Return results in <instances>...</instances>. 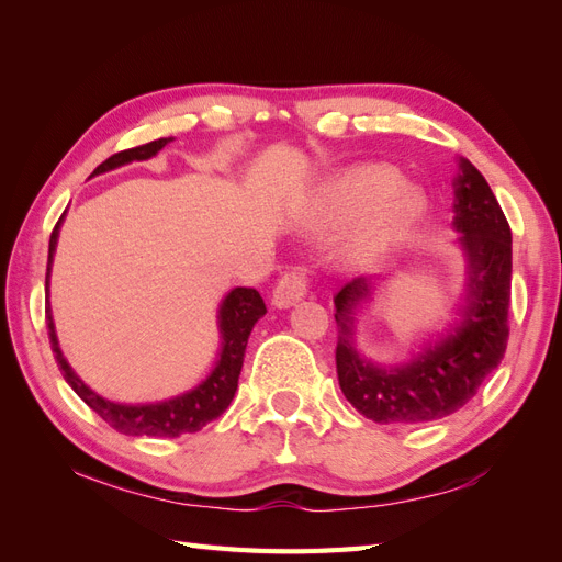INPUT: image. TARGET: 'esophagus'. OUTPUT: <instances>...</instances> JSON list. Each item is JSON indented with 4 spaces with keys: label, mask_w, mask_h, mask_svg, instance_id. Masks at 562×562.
Here are the masks:
<instances>
[{
    "label": "esophagus",
    "mask_w": 562,
    "mask_h": 562,
    "mask_svg": "<svg viewBox=\"0 0 562 562\" xmlns=\"http://www.w3.org/2000/svg\"><path fill=\"white\" fill-rule=\"evenodd\" d=\"M310 291V271L304 265H291L281 271L274 288L277 307H293Z\"/></svg>",
    "instance_id": "esophagus-1"
}]
</instances>
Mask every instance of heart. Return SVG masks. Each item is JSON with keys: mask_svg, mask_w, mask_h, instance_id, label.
I'll list each match as a JSON object with an SVG mask.
<instances>
[{"mask_svg": "<svg viewBox=\"0 0 562 562\" xmlns=\"http://www.w3.org/2000/svg\"><path fill=\"white\" fill-rule=\"evenodd\" d=\"M396 176L386 168H368V171L347 178L337 187V199L342 203H368L382 196L394 187ZM394 206L398 211H415V199L411 192H394Z\"/></svg>", "mask_w": 562, "mask_h": 562, "instance_id": "obj_1", "label": "heart"}]
</instances>
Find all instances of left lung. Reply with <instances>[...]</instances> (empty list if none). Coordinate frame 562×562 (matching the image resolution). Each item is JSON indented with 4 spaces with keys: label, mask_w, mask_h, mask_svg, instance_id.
I'll list each match as a JSON object with an SVG mask.
<instances>
[{
    "label": "left lung",
    "mask_w": 562,
    "mask_h": 562,
    "mask_svg": "<svg viewBox=\"0 0 562 562\" xmlns=\"http://www.w3.org/2000/svg\"><path fill=\"white\" fill-rule=\"evenodd\" d=\"M457 246L467 267L462 318L440 342L405 366H375L353 347V312L372 283L353 279L335 293V366L345 398L378 424H422L464 407L506 351L512 307V227L469 159L454 182Z\"/></svg>",
    "instance_id": "obj_1"
}]
</instances>
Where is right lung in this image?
<instances>
[{
    "instance_id": "right-lung-1",
    "label": "right lung",
    "mask_w": 562,
    "mask_h": 562,
    "mask_svg": "<svg viewBox=\"0 0 562 562\" xmlns=\"http://www.w3.org/2000/svg\"><path fill=\"white\" fill-rule=\"evenodd\" d=\"M171 143V138H159L147 145L131 147L124 151H116L110 159L100 164L93 173H105L112 168L124 166L128 161H143L155 157L157 151ZM63 220V217H60ZM60 220L56 223L54 232H50L48 241V267H46V283H48V271L50 262H54V250L58 241V227ZM267 314L265 300L255 288H234V291L225 297L223 307H220V335H223V351H220V361L215 370L201 382L196 389L187 391V394L164 401V403H149V405H124V403H112L103 396H98L83 384L70 363L65 361V356L58 347V337L54 330V318L46 312V328L50 349H54V359L63 372L65 382L75 389V394L87 403L91 411L105 419L112 429L126 436H155V438H178L182 434H194L206 427L209 422L217 419L223 415L232 398L234 391L239 386V375L244 366V353L248 345V335L255 326V321Z\"/></svg>"
}]
</instances>
